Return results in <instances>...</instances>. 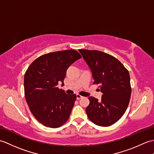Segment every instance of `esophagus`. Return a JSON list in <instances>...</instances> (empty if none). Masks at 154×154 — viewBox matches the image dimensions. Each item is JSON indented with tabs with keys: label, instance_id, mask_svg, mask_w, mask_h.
<instances>
[{
	"label": "esophagus",
	"instance_id": "34e87169",
	"mask_svg": "<svg viewBox=\"0 0 154 154\" xmlns=\"http://www.w3.org/2000/svg\"><path fill=\"white\" fill-rule=\"evenodd\" d=\"M76 97H77V100H79V99H83V98L82 96L79 95V94H77Z\"/></svg>",
	"mask_w": 154,
	"mask_h": 154
}]
</instances>
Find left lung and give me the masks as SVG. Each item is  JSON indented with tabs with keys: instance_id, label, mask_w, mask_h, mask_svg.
<instances>
[{
	"instance_id": "left-lung-1",
	"label": "left lung",
	"mask_w": 154,
	"mask_h": 154,
	"mask_svg": "<svg viewBox=\"0 0 154 154\" xmlns=\"http://www.w3.org/2000/svg\"><path fill=\"white\" fill-rule=\"evenodd\" d=\"M93 73V84L103 93L100 101L89 97L86 113L89 119L100 126L116 122L128 106L132 88L129 72L116 57L98 50H79Z\"/></svg>"
}]
</instances>
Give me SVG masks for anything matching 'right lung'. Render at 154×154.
I'll use <instances>...</instances> for the list:
<instances>
[{
	"instance_id": "right-lung-1",
	"label": "right lung",
	"mask_w": 154,
	"mask_h": 154,
	"mask_svg": "<svg viewBox=\"0 0 154 154\" xmlns=\"http://www.w3.org/2000/svg\"><path fill=\"white\" fill-rule=\"evenodd\" d=\"M81 58L79 52L67 50L38 57L24 75V94L32 114L45 126L58 128L67 122L76 100L75 94H65L57 87L67 69Z\"/></svg>"
}]
</instances>
